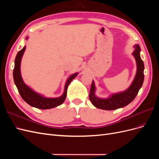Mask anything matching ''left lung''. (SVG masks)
<instances>
[{
	"label": "left lung",
	"mask_w": 159,
	"mask_h": 159,
	"mask_svg": "<svg viewBox=\"0 0 159 159\" xmlns=\"http://www.w3.org/2000/svg\"><path fill=\"white\" fill-rule=\"evenodd\" d=\"M135 50L133 52L137 62V73L130 87L123 92L113 94L106 99L99 98L95 94V86L92 81L89 98L91 102L95 107L103 110H115L125 107L132 102L137 96L139 89L142 87L144 81V63L140 56L141 48L138 44L134 46Z\"/></svg>",
	"instance_id": "1"
}]
</instances>
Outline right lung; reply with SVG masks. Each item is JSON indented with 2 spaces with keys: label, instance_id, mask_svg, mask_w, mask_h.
<instances>
[{
  "label": "right lung",
  "instance_id": "right-lung-1",
  "mask_svg": "<svg viewBox=\"0 0 159 159\" xmlns=\"http://www.w3.org/2000/svg\"><path fill=\"white\" fill-rule=\"evenodd\" d=\"M28 37H26V40ZM26 50V46L19 51L14 60V68L13 70V78L19 93L22 98L30 106L40 109H49L59 106L64 103L67 95V89L71 81L78 75V73L71 75L67 80L64 87V91L61 96L59 98H48L40 94L35 92L24 82L20 74V63L22 57Z\"/></svg>",
  "mask_w": 159,
  "mask_h": 159
}]
</instances>
